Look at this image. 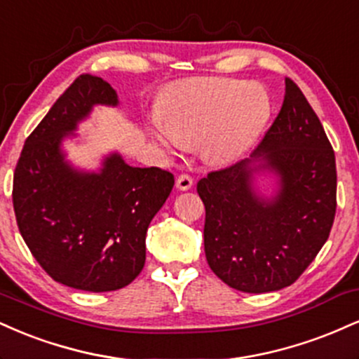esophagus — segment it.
Wrapping results in <instances>:
<instances>
[{
    "label": "esophagus",
    "mask_w": 359,
    "mask_h": 359,
    "mask_svg": "<svg viewBox=\"0 0 359 359\" xmlns=\"http://www.w3.org/2000/svg\"><path fill=\"white\" fill-rule=\"evenodd\" d=\"M193 187V178L188 175V172H181L176 178V188L181 189V191H187Z\"/></svg>",
    "instance_id": "obj_1"
}]
</instances>
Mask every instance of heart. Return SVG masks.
<instances>
[{"mask_svg":"<svg viewBox=\"0 0 359 359\" xmlns=\"http://www.w3.org/2000/svg\"><path fill=\"white\" fill-rule=\"evenodd\" d=\"M269 116L271 99L260 83L196 77L168 92L151 133L163 149L200 142L206 161L229 164L254 144Z\"/></svg>","mask_w":359,"mask_h":359,"instance_id":"heart-1","label":"heart"}]
</instances>
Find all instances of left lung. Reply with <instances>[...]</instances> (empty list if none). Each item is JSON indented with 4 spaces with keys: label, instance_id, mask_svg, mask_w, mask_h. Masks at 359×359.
Wrapping results in <instances>:
<instances>
[{
    "label": "left lung",
    "instance_id": "8db88e82",
    "mask_svg": "<svg viewBox=\"0 0 359 359\" xmlns=\"http://www.w3.org/2000/svg\"><path fill=\"white\" fill-rule=\"evenodd\" d=\"M280 176L276 200L252 189V159L210 171L196 184L205 205V255L230 287L262 294L294 284L319 254L336 215V158L304 94L285 79L284 102L252 156Z\"/></svg>",
    "mask_w": 359,
    "mask_h": 359
}]
</instances>
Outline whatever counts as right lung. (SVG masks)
Segmentation results:
<instances>
[{
	"mask_svg": "<svg viewBox=\"0 0 359 359\" xmlns=\"http://www.w3.org/2000/svg\"><path fill=\"white\" fill-rule=\"evenodd\" d=\"M94 104H117L97 75H79L25 141L13 175L21 237L40 267L67 287L109 292L130 284L146 262V231L175 176L133 168L112 154L99 175L63 161L60 141Z\"/></svg>",
	"mask_w": 359,
	"mask_h": 359,
	"instance_id": "1",
	"label": "right lung"
}]
</instances>
